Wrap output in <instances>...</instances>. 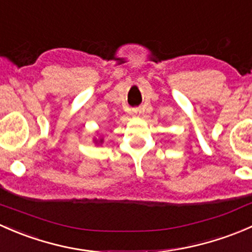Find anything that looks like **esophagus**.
<instances>
[{
  "label": "esophagus",
  "instance_id": "esophagus-1",
  "mask_svg": "<svg viewBox=\"0 0 252 252\" xmlns=\"http://www.w3.org/2000/svg\"><path fill=\"white\" fill-rule=\"evenodd\" d=\"M132 113H133V114H138V109H133V110H132Z\"/></svg>",
  "mask_w": 252,
  "mask_h": 252
}]
</instances>
